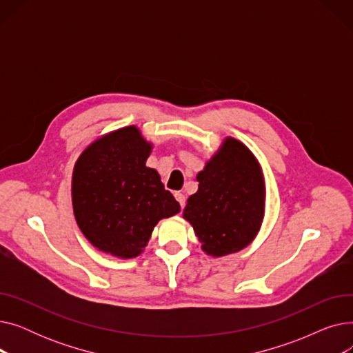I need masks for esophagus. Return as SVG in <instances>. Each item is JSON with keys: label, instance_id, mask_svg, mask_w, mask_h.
<instances>
[{"label": "esophagus", "instance_id": "obj_1", "mask_svg": "<svg viewBox=\"0 0 353 353\" xmlns=\"http://www.w3.org/2000/svg\"><path fill=\"white\" fill-rule=\"evenodd\" d=\"M174 197H176V200L180 203V206L183 208L184 203H186V199H184V194L180 193V192H176V193H174Z\"/></svg>", "mask_w": 353, "mask_h": 353}]
</instances>
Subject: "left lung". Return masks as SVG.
<instances>
[{
	"instance_id": "left-lung-1",
	"label": "left lung",
	"mask_w": 353,
	"mask_h": 353,
	"mask_svg": "<svg viewBox=\"0 0 353 353\" xmlns=\"http://www.w3.org/2000/svg\"><path fill=\"white\" fill-rule=\"evenodd\" d=\"M199 189L188 199L183 217L206 254L221 257L245 249L265 217V177L249 148L226 137L197 173Z\"/></svg>"
}]
</instances>
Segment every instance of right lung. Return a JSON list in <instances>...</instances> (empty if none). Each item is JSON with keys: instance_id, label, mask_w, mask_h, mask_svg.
Returning <instances> with one entry per match:
<instances>
[{"instance_id": "obj_1", "label": "right lung", "mask_w": 353, "mask_h": 353, "mask_svg": "<svg viewBox=\"0 0 353 353\" xmlns=\"http://www.w3.org/2000/svg\"><path fill=\"white\" fill-rule=\"evenodd\" d=\"M152 148L136 125H127L92 141L74 164V216L100 252L137 257L159 221L180 212L160 174L145 165Z\"/></svg>"}]
</instances>
